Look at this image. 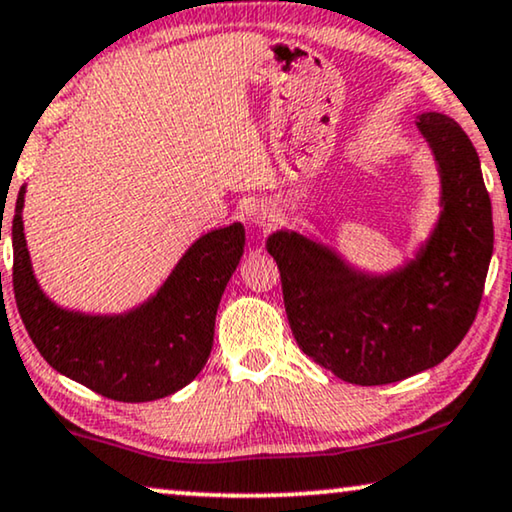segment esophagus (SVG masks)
<instances>
[{"mask_svg": "<svg viewBox=\"0 0 512 512\" xmlns=\"http://www.w3.org/2000/svg\"><path fill=\"white\" fill-rule=\"evenodd\" d=\"M250 220H253L257 227L266 229L276 222V211H273L269 204H255L253 208H250Z\"/></svg>", "mask_w": 512, "mask_h": 512, "instance_id": "esophagus-1", "label": "esophagus"}]
</instances>
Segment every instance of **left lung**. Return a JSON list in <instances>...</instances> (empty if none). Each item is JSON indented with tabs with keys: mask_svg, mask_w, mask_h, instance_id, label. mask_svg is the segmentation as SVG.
<instances>
[{
	"mask_svg": "<svg viewBox=\"0 0 512 512\" xmlns=\"http://www.w3.org/2000/svg\"><path fill=\"white\" fill-rule=\"evenodd\" d=\"M438 174V211L427 239L385 271L297 229H276L287 320L299 348L355 385H387L441 364L473 325L494 250L492 201L480 160L448 115H417Z\"/></svg>",
	"mask_w": 512,
	"mask_h": 512,
	"instance_id": "8db88e82",
	"label": "left lung"
}]
</instances>
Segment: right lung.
<instances>
[{"instance_id": "add662e5", "label": "right lung", "mask_w": 512, "mask_h": 512, "mask_svg": "<svg viewBox=\"0 0 512 512\" xmlns=\"http://www.w3.org/2000/svg\"><path fill=\"white\" fill-rule=\"evenodd\" d=\"M25 192L27 185L20 187L11 222L13 290L41 357L115 401H155L192 383L211 355L215 313L243 257L241 222L201 234L141 304L122 313H88L60 306L39 285L25 239Z\"/></svg>"}]
</instances>
